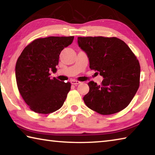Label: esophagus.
Returning a JSON list of instances; mask_svg holds the SVG:
<instances>
[{
	"instance_id": "34e87169",
	"label": "esophagus",
	"mask_w": 155,
	"mask_h": 155,
	"mask_svg": "<svg viewBox=\"0 0 155 155\" xmlns=\"http://www.w3.org/2000/svg\"><path fill=\"white\" fill-rule=\"evenodd\" d=\"M70 83H71V84H72V85H78V84L81 83L80 81H77V80H71Z\"/></svg>"
}]
</instances>
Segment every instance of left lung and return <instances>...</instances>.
Masks as SVG:
<instances>
[{
	"label": "left lung",
	"instance_id": "1",
	"mask_svg": "<svg viewBox=\"0 0 155 155\" xmlns=\"http://www.w3.org/2000/svg\"><path fill=\"white\" fill-rule=\"evenodd\" d=\"M78 44L87 54L90 69L104 78L100 85L88 83L90 91L83 97L85 104L101 115L121 111L140 87V65L135 54L115 37H78Z\"/></svg>",
	"mask_w": 155,
	"mask_h": 155
}]
</instances>
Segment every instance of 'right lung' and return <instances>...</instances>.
<instances>
[{"instance_id": "right-lung-1", "label": "right lung", "mask_w": 155, "mask_h": 155, "mask_svg": "<svg viewBox=\"0 0 155 155\" xmlns=\"http://www.w3.org/2000/svg\"><path fill=\"white\" fill-rule=\"evenodd\" d=\"M73 40L74 36L36 39L18 57L15 65L18 91L33 111L48 114L64 104L71 83L51 78L50 72L57 71L60 53Z\"/></svg>"}]
</instances>
